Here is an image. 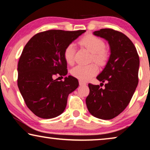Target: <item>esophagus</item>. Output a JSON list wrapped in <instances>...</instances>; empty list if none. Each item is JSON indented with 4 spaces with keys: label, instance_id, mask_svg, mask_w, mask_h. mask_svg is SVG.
<instances>
[{
    "label": "esophagus",
    "instance_id": "1",
    "mask_svg": "<svg viewBox=\"0 0 150 150\" xmlns=\"http://www.w3.org/2000/svg\"><path fill=\"white\" fill-rule=\"evenodd\" d=\"M79 83L80 86H84V85H86V82L81 81V80H80V81H79Z\"/></svg>",
    "mask_w": 150,
    "mask_h": 150
}]
</instances>
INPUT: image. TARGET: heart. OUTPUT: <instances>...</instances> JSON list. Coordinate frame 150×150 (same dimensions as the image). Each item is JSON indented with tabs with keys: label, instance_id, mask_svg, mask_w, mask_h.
Returning <instances> with one entry per match:
<instances>
[{
	"label": "heart",
	"instance_id": "1",
	"mask_svg": "<svg viewBox=\"0 0 150 150\" xmlns=\"http://www.w3.org/2000/svg\"><path fill=\"white\" fill-rule=\"evenodd\" d=\"M79 44L91 53V61L95 62L100 66H103L108 59V52L105 48V43L103 40L95 35L89 34L80 40ZM75 47L73 44H69L64 50V59L69 64H73L75 61ZM98 67L96 64L88 65L78 64L71 69V73L73 77L81 80L88 81L96 75L98 73Z\"/></svg>",
	"mask_w": 150,
	"mask_h": 150
}]
</instances>
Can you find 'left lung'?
Returning a JSON list of instances; mask_svg holds the SVG:
<instances>
[{
    "label": "left lung",
    "mask_w": 150,
    "mask_h": 150,
    "mask_svg": "<svg viewBox=\"0 0 150 150\" xmlns=\"http://www.w3.org/2000/svg\"><path fill=\"white\" fill-rule=\"evenodd\" d=\"M93 35L108 42L110 55L96 77L101 84L106 82L105 88L89 83L86 102L91 115L110 120L121 113L132 98L139 81V58L133 43L124 33L106 28L96 31Z\"/></svg>",
    "instance_id": "1"
}]
</instances>
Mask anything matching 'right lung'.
Masks as SVG:
<instances>
[{"instance_id":"add662e5","label":"right lung","mask_w":150,"mask_h":150,"mask_svg":"<svg viewBox=\"0 0 150 150\" xmlns=\"http://www.w3.org/2000/svg\"><path fill=\"white\" fill-rule=\"evenodd\" d=\"M85 32L45 31L33 35L24 47L18 62L17 85L27 106L37 117L52 118L61 115L69 94L79 86L73 76L63 81L54 76L67 74L64 48Z\"/></svg>"}]
</instances>
